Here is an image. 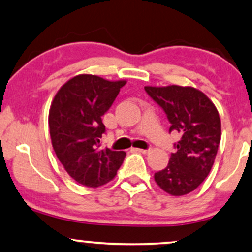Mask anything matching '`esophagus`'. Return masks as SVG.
<instances>
[{"mask_svg": "<svg viewBox=\"0 0 252 252\" xmlns=\"http://www.w3.org/2000/svg\"><path fill=\"white\" fill-rule=\"evenodd\" d=\"M136 152H139V153H142V154H148L151 152L150 148L148 150H142V148H135Z\"/></svg>", "mask_w": 252, "mask_h": 252, "instance_id": "obj_1", "label": "esophagus"}]
</instances>
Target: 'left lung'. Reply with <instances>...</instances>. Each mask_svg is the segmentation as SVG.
Masks as SVG:
<instances>
[{"label":"left lung","mask_w":252,"mask_h":252,"mask_svg":"<svg viewBox=\"0 0 252 252\" xmlns=\"http://www.w3.org/2000/svg\"><path fill=\"white\" fill-rule=\"evenodd\" d=\"M145 91L167 114L169 132L181 134L166 168L154 174L155 182L173 196L189 194L204 181L215 161L221 141L219 111L191 86H145Z\"/></svg>","instance_id":"8db88e82"}]
</instances>
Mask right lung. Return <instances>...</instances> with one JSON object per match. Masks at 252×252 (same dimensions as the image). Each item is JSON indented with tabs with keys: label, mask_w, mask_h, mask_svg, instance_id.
I'll list each match as a JSON object with an SVG mask.
<instances>
[{
	"label": "right lung",
	"mask_w": 252,
	"mask_h": 252,
	"mask_svg": "<svg viewBox=\"0 0 252 252\" xmlns=\"http://www.w3.org/2000/svg\"><path fill=\"white\" fill-rule=\"evenodd\" d=\"M125 84L79 74L67 80L51 102L52 147L67 174L86 187L97 188L113 180L126 157L123 151L99 148L105 133L101 117Z\"/></svg>",
	"instance_id": "1"
}]
</instances>
